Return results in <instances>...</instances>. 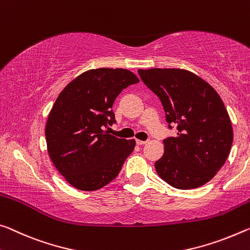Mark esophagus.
I'll return each instance as SVG.
<instances>
[{
  "label": "esophagus",
  "mask_w": 250,
  "mask_h": 250,
  "mask_svg": "<svg viewBox=\"0 0 250 250\" xmlns=\"http://www.w3.org/2000/svg\"><path fill=\"white\" fill-rule=\"evenodd\" d=\"M146 142H148L146 140H145V141H144V140H139V139H138V140H137V145L142 146V145H146Z\"/></svg>",
  "instance_id": "1"
}]
</instances>
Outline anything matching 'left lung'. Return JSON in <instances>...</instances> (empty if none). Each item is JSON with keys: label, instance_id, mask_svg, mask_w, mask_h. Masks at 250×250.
<instances>
[{"label": "left lung", "instance_id": "8db88e82", "mask_svg": "<svg viewBox=\"0 0 250 250\" xmlns=\"http://www.w3.org/2000/svg\"><path fill=\"white\" fill-rule=\"evenodd\" d=\"M145 84L160 99L176 137L164 140L156 161L161 179L177 189H192L212 179L230 152L233 132L229 114L216 90L184 69L138 70Z\"/></svg>", "mask_w": 250, "mask_h": 250}]
</instances>
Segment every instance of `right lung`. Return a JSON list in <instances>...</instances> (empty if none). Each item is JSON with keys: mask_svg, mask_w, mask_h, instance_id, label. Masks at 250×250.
<instances>
[{"mask_svg": "<svg viewBox=\"0 0 250 250\" xmlns=\"http://www.w3.org/2000/svg\"><path fill=\"white\" fill-rule=\"evenodd\" d=\"M139 79L125 69H92L71 81L59 94L45 125L47 152L71 186L94 191L116 178L136 141L110 134L113 102Z\"/></svg>", "mask_w": 250, "mask_h": 250, "instance_id": "1", "label": "right lung"}]
</instances>
